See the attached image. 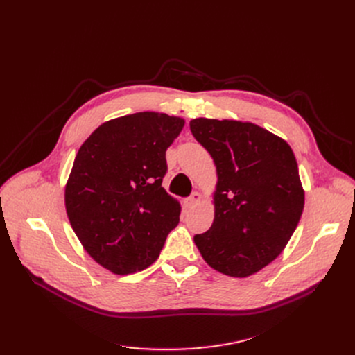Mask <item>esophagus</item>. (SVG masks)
I'll return each mask as SVG.
<instances>
[{
  "label": "esophagus",
  "instance_id": "34e87169",
  "mask_svg": "<svg viewBox=\"0 0 355 355\" xmlns=\"http://www.w3.org/2000/svg\"><path fill=\"white\" fill-rule=\"evenodd\" d=\"M200 201H201V194L196 191L187 200H185V204H187V207H194V206H197Z\"/></svg>",
  "mask_w": 355,
  "mask_h": 355
}]
</instances>
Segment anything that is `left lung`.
Masks as SVG:
<instances>
[{
    "mask_svg": "<svg viewBox=\"0 0 355 355\" xmlns=\"http://www.w3.org/2000/svg\"><path fill=\"white\" fill-rule=\"evenodd\" d=\"M190 129L217 170L213 225L194 243L217 272L250 276L282 253L302 216L292 148L250 122L197 118Z\"/></svg>",
    "mask_w": 355,
    "mask_h": 355,
    "instance_id": "8db88e82",
    "label": "left lung"
}]
</instances>
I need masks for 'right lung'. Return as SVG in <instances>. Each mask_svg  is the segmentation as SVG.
I'll return each mask as SVG.
<instances>
[{
    "instance_id": "1",
    "label": "right lung",
    "mask_w": 355,
    "mask_h": 355,
    "mask_svg": "<svg viewBox=\"0 0 355 355\" xmlns=\"http://www.w3.org/2000/svg\"><path fill=\"white\" fill-rule=\"evenodd\" d=\"M184 119L139 112L102 123L83 142L64 204L85 250L115 275L146 269L180 221V202L162 187L165 151Z\"/></svg>"
}]
</instances>
